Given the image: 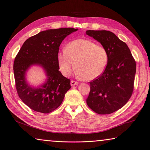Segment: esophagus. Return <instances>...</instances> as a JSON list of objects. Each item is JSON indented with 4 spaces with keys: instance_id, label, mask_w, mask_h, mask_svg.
<instances>
[{
    "instance_id": "esophagus-1",
    "label": "esophagus",
    "mask_w": 150,
    "mask_h": 150,
    "mask_svg": "<svg viewBox=\"0 0 150 150\" xmlns=\"http://www.w3.org/2000/svg\"><path fill=\"white\" fill-rule=\"evenodd\" d=\"M79 84V82L77 81H71V86H74L75 85Z\"/></svg>"
}]
</instances>
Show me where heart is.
I'll return each instance as SVG.
<instances>
[{
	"instance_id": "obj_1",
	"label": "heart",
	"mask_w": 150,
	"mask_h": 150,
	"mask_svg": "<svg viewBox=\"0 0 150 150\" xmlns=\"http://www.w3.org/2000/svg\"><path fill=\"white\" fill-rule=\"evenodd\" d=\"M60 71L69 77L75 68L79 77L85 81L94 80L104 72L108 62L104 47L89 39H78L66 44L65 50L57 54Z\"/></svg>"
}]
</instances>
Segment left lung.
I'll return each instance as SVG.
<instances>
[{
	"label": "left lung",
	"mask_w": 150,
	"mask_h": 150,
	"mask_svg": "<svg viewBox=\"0 0 150 150\" xmlns=\"http://www.w3.org/2000/svg\"><path fill=\"white\" fill-rule=\"evenodd\" d=\"M107 50L106 69L97 79L90 82L88 106L95 113L110 114L120 109L131 97L136 73V62L127 44L106 30H88Z\"/></svg>",
	"instance_id": "1"
}]
</instances>
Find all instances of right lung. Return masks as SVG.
<instances>
[{
	"label": "right lung",
	"mask_w": 150,
	"mask_h": 150,
	"mask_svg": "<svg viewBox=\"0 0 150 150\" xmlns=\"http://www.w3.org/2000/svg\"><path fill=\"white\" fill-rule=\"evenodd\" d=\"M78 29L59 28L40 31L24 42L13 64L15 81L18 97L37 112L48 113L62 104L70 88V80L59 71L57 54L62 40ZM40 67L46 75L45 81L38 87L27 81V73L31 67Z\"/></svg>",
	"instance_id": "right-lung-1"
}]
</instances>
